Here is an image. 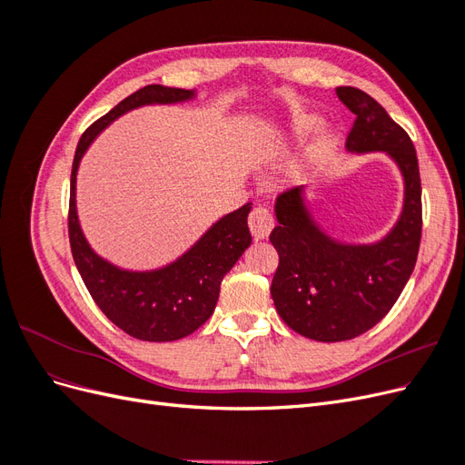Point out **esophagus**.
I'll use <instances>...</instances> for the list:
<instances>
[{
  "mask_svg": "<svg viewBox=\"0 0 465 465\" xmlns=\"http://www.w3.org/2000/svg\"><path fill=\"white\" fill-rule=\"evenodd\" d=\"M273 223H275L273 215L270 213V209H265V207L252 209V213L248 217L250 232H252V236L258 238V241H262V238H265L267 234L272 232Z\"/></svg>",
  "mask_w": 465,
  "mask_h": 465,
  "instance_id": "34e87169",
  "label": "esophagus"
}]
</instances>
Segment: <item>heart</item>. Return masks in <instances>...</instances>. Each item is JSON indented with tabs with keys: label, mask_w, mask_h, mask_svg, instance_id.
Segmentation results:
<instances>
[{
	"label": "heart",
	"mask_w": 465,
	"mask_h": 465,
	"mask_svg": "<svg viewBox=\"0 0 465 465\" xmlns=\"http://www.w3.org/2000/svg\"><path fill=\"white\" fill-rule=\"evenodd\" d=\"M318 125H320V118L316 114H297V116H292V120L289 124L287 137L289 139L306 137V135H311L318 128ZM331 147H333V134L331 132H322L314 139V143L308 147L304 164L306 166H318L323 159L328 157V153H330Z\"/></svg>",
	"instance_id": "heart-1"
}]
</instances>
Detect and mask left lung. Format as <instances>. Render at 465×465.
I'll return each mask as SVG.
<instances>
[{"mask_svg": "<svg viewBox=\"0 0 465 465\" xmlns=\"http://www.w3.org/2000/svg\"><path fill=\"white\" fill-rule=\"evenodd\" d=\"M335 93L357 116L347 151L386 153L403 178V207L386 236L355 244L320 227L304 186L277 198V227L270 241L279 265L272 299L291 330L326 343L353 340L390 312L413 273L423 227L419 163L410 135L371 94L355 87H337Z\"/></svg>", "mask_w": 465, "mask_h": 465, "instance_id": "left-lung-1", "label": "left lung"}]
</instances>
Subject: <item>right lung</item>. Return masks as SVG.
I'll use <instances>...</instances> for the list:
<instances>
[{
  "instance_id": "obj_1",
  "label": "right lung",
  "mask_w": 465,
  "mask_h": 465,
  "mask_svg": "<svg viewBox=\"0 0 465 465\" xmlns=\"http://www.w3.org/2000/svg\"><path fill=\"white\" fill-rule=\"evenodd\" d=\"M198 91L147 85L135 91L81 135L69 188V244L93 301L120 330L143 341H174L198 330L213 314L221 281L250 246V203L223 215L174 262L135 272L98 256L77 215V171L81 159L108 125L130 110L149 104L193 101Z\"/></svg>"
}]
</instances>
